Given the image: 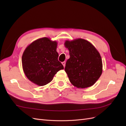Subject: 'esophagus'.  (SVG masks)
<instances>
[{"label": "esophagus", "mask_w": 126, "mask_h": 126, "mask_svg": "<svg viewBox=\"0 0 126 126\" xmlns=\"http://www.w3.org/2000/svg\"><path fill=\"white\" fill-rule=\"evenodd\" d=\"M62 64H63V67H65V64H66V62H63V63H62Z\"/></svg>", "instance_id": "1"}]
</instances>
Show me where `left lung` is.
<instances>
[{
	"label": "left lung",
	"instance_id": "left-lung-1",
	"mask_svg": "<svg viewBox=\"0 0 126 126\" xmlns=\"http://www.w3.org/2000/svg\"><path fill=\"white\" fill-rule=\"evenodd\" d=\"M69 51L64 70L70 82L79 88L93 86L100 77L102 64L99 53L94 46L85 39L66 41Z\"/></svg>",
	"mask_w": 126,
	"mask_h": 126
}]
</instances>
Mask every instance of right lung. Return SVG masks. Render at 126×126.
Segmentation results:
<instances>
[{
    "instance_id": "obj_1",
    "label": "right lung",
    "mask_w": 126,
    "mask_h": 126,
    "mask_svg": "<svg viewBox=\"0 0 126 126\" xmlns=\"http://www.w3.org/2000/svg\"><path fill=\"white\" fill-rule=\"evenodd\" d=\"M57 43L45 37L33 41L22 56V64L27 77L39 86L50 82L63 66L58 61Z\"/></svg>"
}]
</instances>
